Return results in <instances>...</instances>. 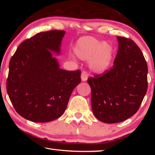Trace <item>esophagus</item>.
Listing matches in <instances>:
<instances>
[{
	"label": "esophagus",
	"instance_id": "34e87169",
	"mask_svg": "<svg viewBox=\"0 0 155 155\" xmlns=\"http://www.w3.org/2000/svg\"><path fill=\"white\" fill-rule=\"evenodd\" d=\"M88 78V73L85 71H83L81 73V79L83 81H86Z\"/></svg>",
	"mask_w": 155,
	"mask_h": 155
}]
</instances>
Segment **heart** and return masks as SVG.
I'll list each match as a JSON object with an SVG mask.
<instances>
[{"label":"heart","instance_id":"b5f03b06","mask_svg":"<svg viewBox=\"0 0 155 155\" xmlns=\"http://www.w3.org/2000/svg\"><path fill=\"white\" fill-rule=\"evenodd\" d=\"M114 48L111 44L86 36L78 39L74 46V54L83 61H87L91 71L103 74L109 69L114 57Z\"/></svg>","mask_w":155,"mask_h":155}]
</instances>
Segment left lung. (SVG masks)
Masks as SVG:
<instances>
[{
    "label": "left lung",
    "mask_w": 155,
    "mask_h": 155,
    "mask_svg": "<svg viewBox=\"0 0 155 155\" xmlns=\"http://www.w3.org/2000/svg\"><path fill=\"white\" fill-rule=\"evenodd\" d=\"M114 66L103 75L90 77L92 111L100 121H124L140 108L148 88V66L142 52L130 39L117 37Z\"/></svg>",
    "instance_id": "1"
}]
</instances>
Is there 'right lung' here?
<instances>
[{"mask_svg":"<svg viewBox=\"0 0 155 155\" xmlns=\"http://www.w3.org/2000/svg\"><path fill=\"white\" fill-rule=\"evenodd\" d=\"M65 33L41 32L18 46L9 65L7 91L21 116L35 122L59 118L66 109L74 89L81 83V70L59 68L52 52L59 54Z\"/></svg>","mask_w":155,"mask_h":155,"instance_id":"right-lung-1","label":"right lung"}]
</instances>
